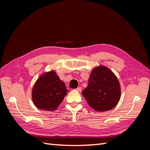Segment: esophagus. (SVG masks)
<instances>
[{
    "mask_svg": "<svg viewBox=\"0 0 150 150\" xmlns=\"http://www.w3.org/2000/svg\"><path fill=\"white\" fill-rule=\"evenodd\" d=\"M76 91H78V92H81V90H82V88L79 87V88H76Z\"/></svg>",
    "mask_w": 150,
    "mask_h": 150,
    "instance_id": "esophagus-1",
    "label": "esophagus"
}]
</instances>
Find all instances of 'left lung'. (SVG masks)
<instances>
[{"label": "left lung", "mask_w": 150, "mask_h": 150, "mask_svg": "<svg viewBox=\"0 0 150 150\" xmlns=\"http://www.w3.org/2000/svg\"><path fill=\"white\" fill-rule=\"evenodd\" d=\"M82 94L95 111H109L120 101L121 86L114 72L106 66H99L91 72L88 85Z\"/></svg>", "instance_id": "obj_1"}]
</instances>
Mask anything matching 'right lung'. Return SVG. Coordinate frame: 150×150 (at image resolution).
Segmentation results:
<instances>
[{"label":"right lung","mask_w":150,"mask_h":150,"mask_svg":"<svg viewBox=\"0 0 150 150\" xmlns=\"http://www.w3.org/2000/svg\"><path fill=\"white\" fill-rule=\"evenodd\" d=\"M69 91L65 83L51 70L40 75L32 90V99L40 110L54 111L60 105Z\"/></svg>","instance_id":"add662e5"}]
</instances>
